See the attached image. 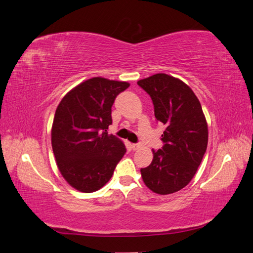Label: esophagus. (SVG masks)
I'll list each match as a JSON object with an SVG mask.
<instances>
[{
	"label": "esophagus",
	"mask_w": 253,
	"mask_h": 253,
	"mask_svg": "<svg viewBox=\"0 0 253 253\" xmlns=\"http://www.w3.org/2000/svg\"><path fill=\"white\" fill-rule=\"evenodd\" d=\"M140 147H141V144H140V143H133V144L131 145V148H132V150H133V151L139 150V149H140Z\"/></svg>",
	"instance_id": "34e87169"
}]
</instances>
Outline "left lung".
Segmentation results:
<instances>
[{"label": "left lung", "mask_w": 253, "mask_h": 253, "mask_svg": "<svg viewBox=\"0 0 253 253\" xmlns=\"http://www.w3.org/2000/svg\"><path fill=\"white\" fill-rule=\"evenodd\" d=\"M137 84L151 97L155 118L166 127L163 148L153 150L151 165L140 170L142 179L157 194L177 192L193 178L207 150L202 105L186 83L169 75H153Z\"/></svg>", "instance_id": "obj_1"}]
</instances>
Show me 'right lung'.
<instances>
[{
    "instance_id": "obj_1",
    "label": "right lung",
    "mask_w": 253,
    "mask_h": 253,
    "mask_svg": "<svg viewBox=\"0 0 253 253\" xmlns=\"http://www.w3.org/2000/svg\"><path fill=\"white\" fill-rule=\"evenodd\" d=\"M127 82L91 78L67 93L59 103L51 128V145L59 170L72 187L90 193L102 188L126 154L110 135L112 106Z\"/></svg>"
}]
</instances>
